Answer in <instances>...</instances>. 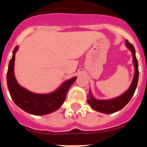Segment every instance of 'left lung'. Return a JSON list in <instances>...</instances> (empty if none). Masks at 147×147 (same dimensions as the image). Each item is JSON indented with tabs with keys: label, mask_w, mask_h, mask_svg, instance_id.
I'll return each instance as SVG.
<instances>
[{
	"label": "left lung",
	"mask_w": 147,
	"mask_h": 147,
	"mask_svg": "<svg viewBox=\"0 0 147 147\" xmlns=\"http://www.w3.org/2000/svg\"><path fill=\"white\" fill-rule=\"evenodd\" d=\"M126 45L132 52V59H133L132 61H133L135 66V75L130 87L125 93L121 95L120 96L109 100L96 99L92 96L91 93L90 91L89 95L88 96V103L90 105V107L93 110L106 114L113 113L125 107L126 105L130 101L132 97L133 96L136 88H137L138 76H139L138 63L137 58L136 57V50H135L134 46L131 43H129L127 40H126Z\"/></svg>",
	"instance_id": "1"
}]
</instances>
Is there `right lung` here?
Listing matches in <instances>:
<instances>
[{
  "label": "right lung",
  "mask_w": 147,
  "mask_h": 147,
  "mask_svg": "<svg viewBox=\"0 0 147 147\" xmlns=\"http://www.w3.org/2000/svg\"><path fill=\"white\" fill-rule=\"evenodd\" d=\"M16 46L13 51V55L8 67L7 86L10 96L18 107L28 113L35 115H42L54 112L59 108L65 102L66 94L76 80V76L65 81L55 91L48 94H38L29 91L20 86L15 79L14 74L15 53L18 50Z\"/></svg>",
  "instance_id": "1"
}]
</instances>
